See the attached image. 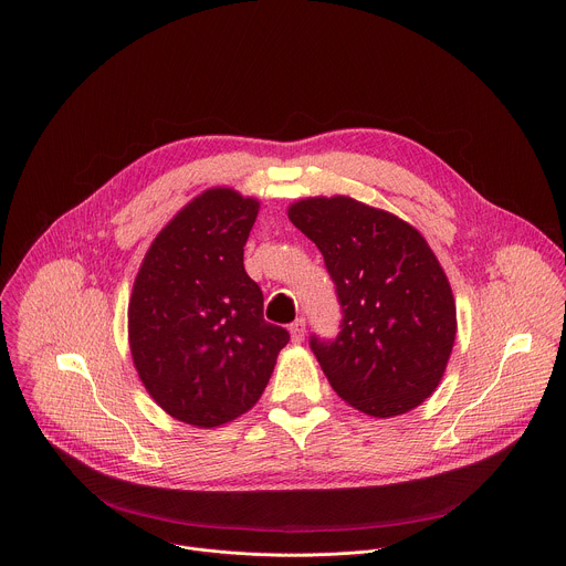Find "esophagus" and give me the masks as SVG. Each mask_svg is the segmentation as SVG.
<instances>
[{
	"label": "esophagus",
	"mask_w": 566,
	"mask_h": 566,
	"mask_svg": "<svg viewBox=\"0 0 566 566\" xmlns=\"http://www.w3.org/2000/svg\"><path fill=\"white\" fill-rule=\"evenodd\" d=\"M289 331H291V339H293L295 344H300V342L304 339V333H306V322H304V317H297V319L289 326Z\"/></svg>",
	"instance_id": "34e87169"
}]
</instances>
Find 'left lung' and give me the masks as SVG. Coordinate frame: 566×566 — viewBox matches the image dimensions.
Instances as JSON below:
<instances>
[{"mask_svg":"<svg viewBox=\"0 0 566 566\" xmlns=\"http://www.w3.org/2000/svg\"><path fill=\"white\" fill-rule=\"evenodd\" d=\"M289 220L324 255L342 308L333 339L311 335L333 391L373 418L422 405L455 342V300L427 240L344 196L300 200Z\"/></svg>","mask_w":566,"mask_h":566,"instance_id":"left-lung-1","label":"left lung"}]
</instances>
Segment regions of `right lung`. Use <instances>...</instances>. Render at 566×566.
I'll return each mask as SVG.
<instances>
[{"label":"right lung","instance_id":"right-lung-1","mask_svg":"<svg viewBox=\"0 0 566 566\" xmlns=\"http://www.w3.org/2000/svg\"><path fill=\"white\" fill-rule=\"evenodd\" d=\"M258 211L233 188H209L159 231L135 277L133 361L179 422L213 429L247 413L291 339L264 319V295L244 271Z\"/></svg>","mask_w":566,"mask_h":566}]
</instances>
